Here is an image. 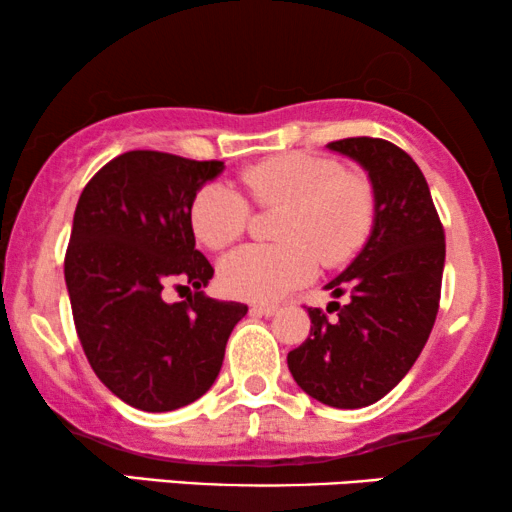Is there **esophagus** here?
<instances>
[{"instance_id":"1","label":"esophagus","mask_w":512,"mask_h":512,"mask_svg":"<svg viewBox=\"0 0 512 512\" xmlns=\"http://www.w3.org/2000/svg\"><path fill=\"white\" fill-rule=\"evenodd\" d=\"M279 310V305H272V303H258V305H251V312L254 314H261V317H272Z\"/></svg>"}]
</instances>
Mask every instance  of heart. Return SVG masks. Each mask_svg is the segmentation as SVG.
I'll list each match as a JSON object with an SVG mask.
<instances>
[{
  "label": "heart",
  "instance_id": "1",
  "mask_svg": "<svg viewBox=\"0 0 512 512\" xmlns=\"http://www.w3.org/2000/svg\"><path fill=\"white\" fill-rule=\"evenodd\" d=\"M242 184L261 207H282L279 244H249L223 258L219 279L230 296L277 300L317 275L319 256L340 265L359 254L375 223V188L361 172H342L338 160L291 151L242 172ZM249 202L235 186L212 181L195 193L191 226L209 249L240 240Z\"/></svg>",
  "mask_w": 512,
  "mask_h": 512
}]
</instances>
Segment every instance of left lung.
Wrapping results in <instances>:
<instances>
[{
    "instance_id": "8db88e82",
    "label": "left lung",
    "mask_w": 512,
    "mask_h": 512,
    "mask_svg": "<svg viewBox=\"0 0 512 512\" xmlns=\"http://www.w3.org/2000/svg\"><path fill=\"white\" fill-rule=\"evenodd\" d=\"M328 151L352 158L375 188V223L352 263L324 289L338 317L307 307L303 345L286 356L298 387L331 408H366L387 396L422 354L438 314L445 233L422 170L387 139L349 137Z\"/></svg>"
}]
</instances>
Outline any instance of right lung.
I'll list each match as a JSON object with an SVG mask.
<instances>
[{"label": "right lung", "instance_id": "add662e5", "mask_svg": "<svg viewBox=\"0 0 512 512\" xmlns=\"http://www.w3.org/2000/svg\"><path fill=\"white\" fill-rule=\"evenodd\" d=\"M221 160L128 151L83 188L65 256L81 347L111 394L144 412L198 401L219 375L247 305L205 296L214 268L195 249L191 202ZM167 283L186 288L165 304Z\"/></svg>", "mask_w": 512, "mask_h": 512}]
</instances>
